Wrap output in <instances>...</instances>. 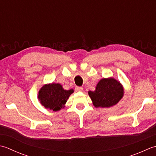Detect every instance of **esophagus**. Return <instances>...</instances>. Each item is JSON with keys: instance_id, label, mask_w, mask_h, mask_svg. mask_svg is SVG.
I'll return each mask as SVG.
<instances>
[{"instance_id": "1", "label": "esophagus", "mask_w": 156, "mask_h": 156, "mask_svg": "<svg viewBox=\"0 0 156 156\" xmlns=\"http://www.w3.org/2000/svg\"><path fill=\"white\" fill-rule=\"evenodd\" d=\"M75 91H83V87H75Z\"/></svg>"}]
</instances>
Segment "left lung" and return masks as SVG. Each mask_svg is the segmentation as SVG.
<instances>
[{"mask_svg": "<svg viewBox=\"0 0 156 156\" xmlns=\"http://www.w3.org/2000/svg\"><path fill=\"white\" fill-rule=\"evenodd\" d=\"M125 90L121 83L113 77L103 78L98 83L95 91H89L94 106L96 108H110L122 99Z\"/></svg>", "mask_w": 156, "mask_h": 156, "instance_id": "1", "label": "left lung"}]
</instances>
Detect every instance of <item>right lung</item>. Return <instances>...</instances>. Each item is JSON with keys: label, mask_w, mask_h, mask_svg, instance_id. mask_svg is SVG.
Wrapping results in <instances>:
<instances>
[{"label": "right lung", "mask_w": 156, "mask_h": 156, "mask_svg": "<svg viewBox=\"0 0 156 156\" xmlns=\"http://www.w3.org/2000/svg\"><path fill=\"white\" fill-rule=\"evenodd\" d=\"M73 92V89L65 90L60 83H52L44 85L40 88L37 98L45 108L57 112L64 108L69 96Z\"/></svg>", "instance_id": "1"}]
</instances>
